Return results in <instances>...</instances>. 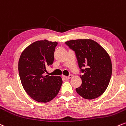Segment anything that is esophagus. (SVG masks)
<instances>
[{"instance_id": "34e87169", "label": "esophagus", "mask_w": 126, "mask_h": 126, "mask_svg": "<svg viewBox=\"0 0 126 126\" xmlns=\"http://www.w3.org/2000/svg\"><path fill=\"white\" fill-rule=\"evenodd\" d=\"M71 77H72L71 75H69V76H65L64 77H65V78L66 79H70L71 78Z\"/></svg>"}]
</instances>
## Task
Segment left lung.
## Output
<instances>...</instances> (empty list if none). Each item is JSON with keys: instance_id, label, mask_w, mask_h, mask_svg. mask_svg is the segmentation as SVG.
Returning a JSON list of instances; mask_svg holds the SVG:
<instances>
[{"instance_id": "obj_1", "label": "left lung", "mask_w": 126, "mask_h": 126, "mask_svg": "<svg viewBox=\"0 0 126 126\" xmlns=\"http://www.w3.org/2000/svg\"><path fill=\"white\" fill-rule=\"evenodd\" d=\"M65 44L75 51L82 84L77 93L85 99L92 100L101 95L107 89L112 74V63L107 52L94 40H70Z\"/></svg>"}]
</instances>
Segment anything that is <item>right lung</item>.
Masks as SVG:
<instances>
[{
	"label": "right lung",
	"mask_w": 126,
	"mask_h": 126,
	"mask_svg": "<svg viewBox=\"0 0 126 126\" xmlns=\"http://www.w3.org/2000/svg\"><path fill=\"white\" fill-rule=\"evenodd\" d=\"M57 42L35 41L22 51L18 63L19 74L23 89L32 99L48 103L54 98L63 84L60 76L44 74L54 62Z\"/></svg>",
	"instance_id": "1"
}]
</instances>
